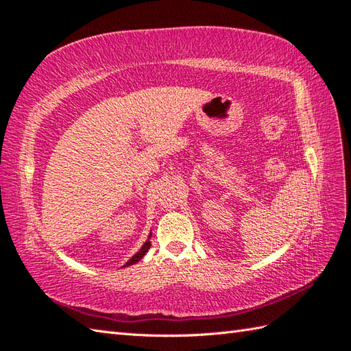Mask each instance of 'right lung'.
<instances>
[{"mask_svg": "<svg viewBox=\"0 0 351 351\" xmlns=\"http://www.w3.org/2000/svg\"><path fill=\"white\" fill-rule=\"evenodd\" d=\"M149 245H152V242H149V241H147L145 242V244L144 245H142V248L139 250V252L138 253H136L133 257H132V259L130 261H128L127 263H125V267H128V265H133V263H136V262H139L141 259H142V257H144L145 256V253L148 252V248H149Z\"/></svg>", "mask_w": 351, "mask_h": 351, "instance_id": "add662e5", "label": "right lung"}]
</instances>
